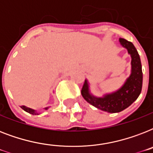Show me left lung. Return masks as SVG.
Returning a JSON list of instances; mask_svg holds the SVG:
<instances>
[{"instance_id": "1", "label": "left lung", "mask_w": 153, "mask_h": 153, "mask_svg": "<svg viewBox=\"0 0 153 153\" xmlns=\"http://www.w3.org/2000/svg\"><path fill=\"white\" fill-rule=\"evenodd\" d=\"M119 41L132 58L131 74L123 86L115 92L98 98L91 94L89 82L86 79L81 91L82 95L88 103L108 113H119L128 108L137 99L142 89L143 73L140 55L131 42L122 38H120Z\"/></svg>"}]
</instances>
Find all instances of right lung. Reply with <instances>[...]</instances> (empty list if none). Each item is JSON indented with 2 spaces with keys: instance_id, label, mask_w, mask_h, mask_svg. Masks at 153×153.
<instances>
[{
  "instance_id": "1",
  "label": "right lung",
  "mask_w": 153,
  "mask_h": 153,
  "mask_svg": "<svg viewBox=\"0 0 153 153\" xmlns=\"http://www.w3.org/2000/svg\"><path fill=\"white\" fill-rule=\"evenodd\" d=\"M21 108H22L23 109H24V110H25V111H26V112H27V113H29V114H33V115H38V113H37L36 111V110H35V109H31V108H28V107H26V106H25V105H22V106H21ZM49 107H46V108H44V109H48Z\"/></svg>"
}]
</instances>
